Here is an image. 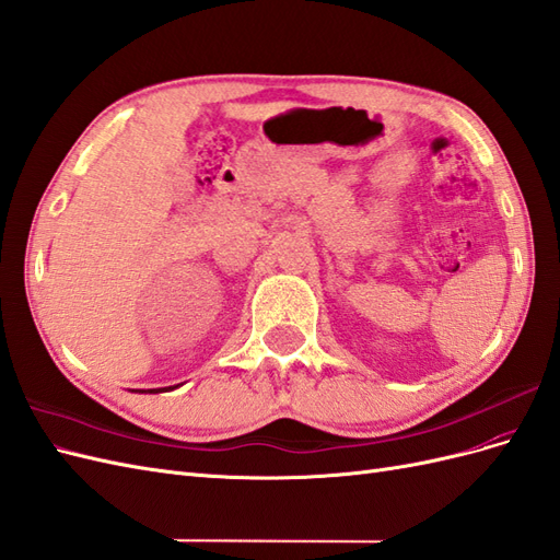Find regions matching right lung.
I'll use <instances>...</instances> for the list:
<instances>
[{
    "instance_id": "1",
    "label": "right lung",
    "mask_w": 560,
    "mask_h": 560,
    "mask_svg": "<svg viewBox=\"0 0 560 560\" xmlns=\"http://www.w3.org/2000/svg\"><path fill=\"white\" fill-rule=\"evenodd\" d=\"M177 387V385H175ZM167 389H173V385L171 387H156V389H147V393H151V395H159V393H167Z\"/></svg>"
}]
</instances>
